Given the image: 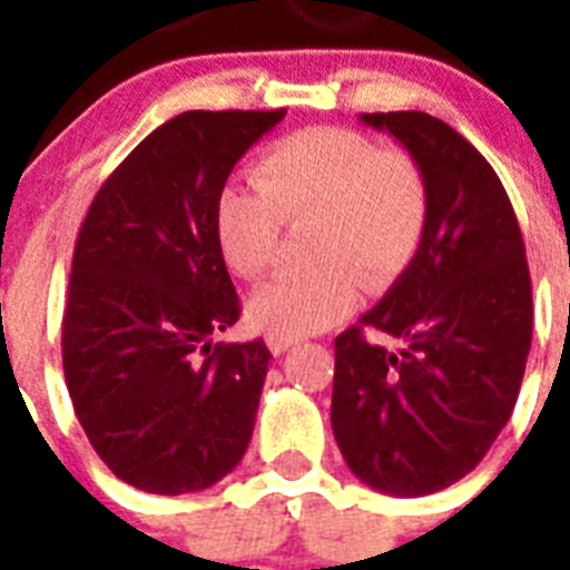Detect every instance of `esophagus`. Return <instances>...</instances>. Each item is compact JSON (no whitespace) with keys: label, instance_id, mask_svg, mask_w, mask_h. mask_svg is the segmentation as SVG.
<instances>
[{"label":"esophagus","instance_id":"34e87169","mask_svg":"<svg viewBox=\"0 0 570 570\" xmlns=\"http://www.w3.org/2000/svg\"><path fill=\"white\" fill-rule=\"evenodd\" d=\"M266 343H268V348L275 352V355H284V352H289L293 346H298V340L286 337V334H277V331H268Z\"/></svg>","mask_w":570,"mask_h":570}]
</instances>
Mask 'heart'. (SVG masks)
Returning <instances> with one entry per match:
<instances>
[{
	"instance_id": "obj_1",
	"label": "heart",
	"mask_w": 570,
	"mask_h": 570,
	"mask_svg": "<svg viewBox=\"0 0 570 570\" xmlns=\"http://www.w3.org/2000/svg\"><path fill=\"white\" fill-rule=\"evenodd\" d=\"M257 189L230 186L215 204L224 263L245 281L272 268L284 222L316 218L311 272L272 277L250 298V320L286 337L331 328L361 298L411 263L425 224L423 177L411 159L343 127L281 138L254 165Z\"/></svg>"
}]
</instances>
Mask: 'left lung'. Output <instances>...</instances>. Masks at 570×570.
<instances>
[{
	"label": "left lung",
	"instance_id": "8db88e82",
	"mask_svg": "<svg viewBox=\"0 0 570 570\" xmlns=\"http://www.w3.org/2000/svg\"><path fill=\"white\" fill-rule=\"evenodd\" d=\"M361 120L416 163L425 224L396 284L334 340L331 429L361 482L423 497L468 476L512 416L532 343L530 266L512 200L468 138L425 111Z\"/></svg>",
	"mask_w": 570,
	"mask_h": 570
}]
</instances>
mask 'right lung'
<instances>
[{
  "mask_svg": "<svg viewBox=\"0 0 570 570\" xmlns=\"http://www.w3.org/2000/svg\"><path fill=\"white\" fill-rule=\"evenodd\" d=\"M286 111H183L94 195L76 236L61 361L106 468L147 494H191L248 450L272 352L213 343L239 320L215 204Z\"/></svg>",
  "mask_w": 570,
  "mask_h": 570,
  "instance_id": "add662e5",
  "label": "right lung"
}]
</instances>
